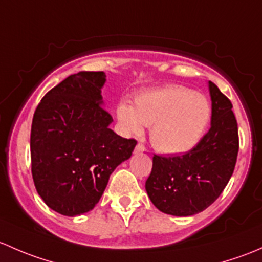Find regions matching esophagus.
I'll list each match as a JSON object with an SVG mask.
<instances>
[{
	"instance_id": "obj_1",
	"label": "esophagus",
	"mask_w": 262,
	"mask_h": 262,
	"mask_svg": "<svg viewBox=\"0 0 262 262\" xmlns=\"http://www.w3.org/2000/svg\"><path fill=\"white\" fill-rule=\"evenodd\" d=\"M145 150H146V149H145V146L142 144H137L136 147H135V152H136V154L137 152H144Z\"/></svg>"
}]
</instances>
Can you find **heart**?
Returning <instances> with one entry per match:
<instances>
[{
	"label": "heart",
	"instance_id": "1",
	"mask_svg": "<svg viewBox=\"0 0 262 262\" xmlns=\"http://www.w3.org/2000/svg\"><path fill=\"white\" fill-rule=\"evenodd\" d=\"M118 126L126 136H139L150 126V141L164 154H183L195 147L206 134L212 116L208 99L183 85L144 90L118 102Z\"/></svg>",
	"mask_w": 262,
	"mask_h": 262
}]
</instances>
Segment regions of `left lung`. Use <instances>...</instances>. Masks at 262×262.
<instances>
[{
  "label": "left lung",
  "instance_id": "1",
  "mask_svg": "<svg viewBox=\"0 0 262 262\" xmlns=\"http://www.w3.org/2000/svg\"><path fill=\"white\" fill-rule=\"evenodd\" d=\"M211 128L195 147L174 156L154 154L146 180L149 198L159 211L187 217L204 211L221 195L233 174L238 154V127L232 103L214 83Z\"/></svg>",
  "mask_w": 262,
  "mask_h": 262
}]
</instances>
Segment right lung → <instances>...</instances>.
Here are the masks:
<instances>
[{"label": "right lung", "mask_w": 262, "mask_h": 262, "mask_svg": "<svg viewBox=\"0 0 262 262\" xmlns=\"http://www.w3.org/2000/svg\"><path fill=\"white\" fill-rule=\"evenodd\" d=\"M103 72L69 75L42 97L31 125V174L35 188L63 215L90 212L101 199L110 175L132 155L137 141L110 128L102 107Z\"/></svg>", "instance_id": "obj_1"}]
</instances>
